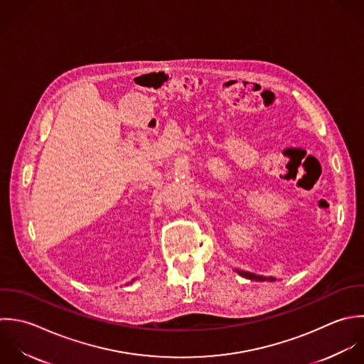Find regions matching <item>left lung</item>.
Returning a JSON list of instances; mask_svg holds the SVG:
<instances>
[{
  "label": "left lung",
  "mask_w": 364,
  "mask_h": 364,
  "mask_svg": "<svg viewBox=\"0 0 364 364\" xmlns=\"http://www.w3.org/2000/svg\"><path fill=\"white\" fill-rule=\"evenodd\" d=\"M241 277H244V278H248V279H252V281H275L274 278H265V277H259V275H255V274H251V272H244V271H237Z\"/></svg>",
  "instance_id": "1"
}]
</instances>
